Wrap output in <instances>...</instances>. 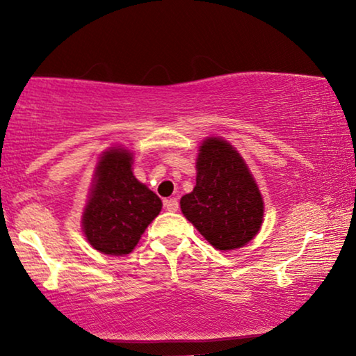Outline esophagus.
<instances>
[{"label":"esophagus","instance_id":"1","mask_svg":"<svg viewBox=\"0 0 356 356\" xmlns=\"http://www.w3.org/2000/svg\"><path fill=\"white\" fill-rule=\"evenodd\" d=\"M163 206L167 209L168 212H177L179 209V204H178V199L177 197H170V199H165L163 201Z\"/></svg>","mask_w":356,"mask_h":356}]
</instances>
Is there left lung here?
Returning a JSON list of instances; mask_svg holds the SVG:
<instances>
[{
	"mask_svg": "<svg viewBox=\"0 0 356 356\" xmlns=\"http://www.w3.org/2000/svg\"><path fill=\"white\" fill-rule=\"evenodd\" d=\"M193 193L181 197L184 217L217 250L245 246L259 232L264 204L240 154L227 140L201 145Z\"/></svg>",
	"mask_w": 356,
	"mask_h": 356,
	"instance_id": "1",
	"label": "left lung"
}]
</instances>
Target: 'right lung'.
<instances>
[{
  "label": "right lung",
  "mask_w": 356,
  "mask_h": 356,
  "mask_svg": "<svg viewBox=\"0 0 356 356\" xmlns=\"http://www.w3.org/2000/svg\"><path fill=\"white\" fill-rule=\"evenodd\" d=\"M131 160L128 150L111 149L97 167L82 225L90 245L104 254H129L162 209L157 194L134 178Z\"/></svg>",
  "instance_id": "1"
}]
</instances>
